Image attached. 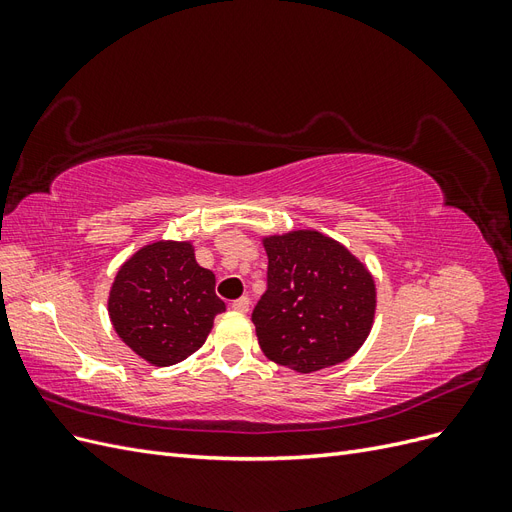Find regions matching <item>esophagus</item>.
<instances>
[{
  "mask_svg": "<svg viewBox=\"0 0 512 512\" xmlns=\"http://www.w3.org/2000/svg\"><path fill=\"white\" fill-rule=\"evenodd\" d=\"M232 309H235V312H239V314H245L247 309H250V297H241L237 301H232Z\"/></svg>",
  "mask_w": 512,
  "mask_h": 512,
  "instance_id": "obj_1",
  "label": "esophagus"
}]
</instances>
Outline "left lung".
Here are the masks:
<instances>
[{"mask_svg": "<svg viewBox=\"0 0 512 512\" xmlns=\"http://www.w3.org/2000/svg\"><path fill=\"white\" fill-rule=\"evenodd\" d=\"M267 292L252 312L267 359L299 374L348 361L376 314V284L363 262L318 230L262 239Z\"/></svg>", "mask_w": 512, "mask_h": 512, "instance_id": "8db88e82", "label": "left lung"}]
</instances>
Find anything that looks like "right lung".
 I'll use <instances>...</instances> for the list:
<instances>
[{
	"label": "right lung",
	"mask_w": 512,
	"mask_h": 512,
	"mask_svg": "<svg viewBox=\"0 0 512 512\" xmlns=\"http://www.w3.org/2000/svg\"><path fill=\"white\" fill-rule=\"evenodd\" d=\"M226 309L190 241H156L123 262L108 294L121 342L156 367L188 359Z\"/></svg>",
	"instance_id": "obj_1"
}]
</instances>
